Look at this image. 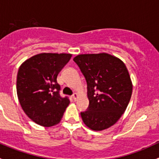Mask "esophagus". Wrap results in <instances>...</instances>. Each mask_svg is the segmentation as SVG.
Listing matches in <instances>:
<instances>
[{
    "mask_svg": "<svg viewBox=\"0 0 159 159\" xmlns=\"http://www.w3.org/2000/svg\"><path fill=\"white\" fill-rule=\"evenodd\" d=\"M78 94H77V93H75V94L72 95V98H73L74 101H76L77 99H78Z\"/></svg>",
    "mask_w": 159,
    "mask_h": 159,
    "instance_id": "1",
    "label": "esophagus"
}]
</instances>
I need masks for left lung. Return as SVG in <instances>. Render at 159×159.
I'll return each instance as SVG.
<instances>
[{
	"mask_svg": "<svg viewBox=\"0 0 159 159\" xmlns=\"http://www.w3.org/2000/svg\"><path fill=\"white\" fill-rule=\"evenodd\" d=\"M87 81L89 106L81 112L87 127L102 131L124 114L132 94V82L124 62L108 53L78 54L74 57Z\"/></svg>",
	"mask_w": 159,
	"mask_h": 159,
	"instance_id": "left-lung-1",
	"label": "left lung"
}]
</instances>
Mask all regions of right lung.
Returning a JSON list of instances; mask_svg holds the SVG:
<instances>
[{
	"label": "right lung",
	"mask_w": 159,
	"mask_h": 159,
	"mask_svg": "<svg viewBox=\"0 0 159 159\" xmlns=\"http://www.w3.org/2000/svg\"><path fill=\"white\" fill-rule=\"evenodd\" d=\"M71 54L41 53L21 64L17 75V94L22 109L34 122L51 127L60 122L70 103L59 94L57 77Z\"/></svg>",
	"instance_id": "add662e5"
}]
</instances>
